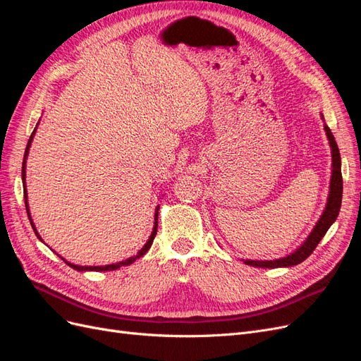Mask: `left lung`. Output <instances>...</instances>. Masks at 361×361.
<instances>
[{
    "label": "left lung",
    "instance_id": "obj_1",
    "mask_svg": "<svg viewBox=\"0 0 361 361\" xmlns=\"http://www.w3.org/2000/svg\"><path fill=\"white\" fill-rule=\"evenodd\" d=\"M321 118L324 120V116L321 113ZM324 130L329 138L330 149H331V179H330V190H329V197H326V203L324 211L319 216V220L316 221L314 227L309 236L305 238V241L295 248L292 253L286 255L285 257L274 259V260H251L245 259L243 260L245 265L255 267V268H289L293 265L301 264L302 260L307 259L316 245L319 244L326 231L331 227V224L336 221V218L341 211L342 204V191H343V182H342V161H341V152H338L337 143L334 140V135L331 134L330 128L324 125Z\"/></svg>",
    "mask_w": 361,
    "mask_h": 361
}]
</instances>
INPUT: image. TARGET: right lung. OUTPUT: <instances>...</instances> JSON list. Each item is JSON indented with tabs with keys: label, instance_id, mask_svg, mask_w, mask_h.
I'll return each instance as SVG.
<instances>
[{
	"label": "right lung",
	"instance_id": "obj_1",
	"mask_svg": "<svg viewBox=\"0 0 361 361\" xmlns=\"http://www.w3.org/2000/svg\"><path fill=\"white\" fill-rule=\"evenodd\" d=\"M37 126H39V122H37V125H36L35 130H32V134H31V137H30V140H28V145H27V147H25V155H24V162H23V185H24L25 207H27V214H28V218H30L31 227H32V231H35V233L37 235V238H39L40 241L43 243V239L40 238V235H39V232H37V228H36L35 223H32V220H31L30 204H28V192H27V183H25V176H27V171H25V170H27V158H28V154H30V147H31V143H32V138H35V135H36ZM158 211H159V204L155 207V215H154V220H155V221H154V228H152V233H150V236H149V239H147V243L143 245V248H141L135 256H130V257H128V259H125V260H122V262H117V264L101 265V267H81V265H75V264H71V262H68V260L64 259V257H61L60 255H57V256H60L64 262H66V264H68L71 268H73V269H76V271H80V272H85V271H96V272H99V271H101V272H102V271H114V269H118L120 267H128V265H130V264H134V262H135L137 259L143 257V256L147 253V250L152 247V243H154V239H155V236H157V231H158Z\"/></svg>",
	"mask_w": 361,
	"mask_h": 361
}]
</instances>
